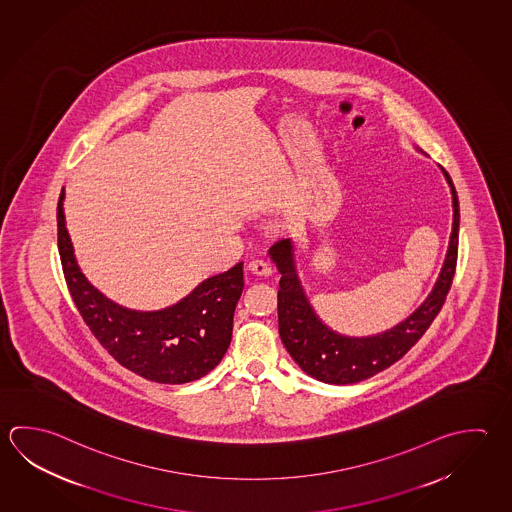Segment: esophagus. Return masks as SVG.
I'll return each mask as SVG.
<instances>
[{"label": "esophagus", "mask_w": 512, "mask_h": 512, "mask_svg": "<svg viewBox=\"0 0 512 512\" xmlns=\"http://www.w3.org/2000/svg\"><path fill=\"white\" fill-rule=\"evenodd\" d=\"M249 270H251L254 276H261V278H267L272 274V267L265 261L254 260L249 263Z\"/></svg>", "instance_id": "obj_1"}]
</instances>
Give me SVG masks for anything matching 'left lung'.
Masks as SVG:
<instances>
[{
    "mask_svg": "<svg viewBox=\"0 0 512 512\" xmlns=\"http://www.w3.org/2000/svg\"><path fill=\"white\" fill-rule=\"evenodd\" d=\"M442 171L453 195V231L446 260L426 301L402 323L382 334L346 337L330 330L316 316L301 287L292 242L279 240L270 247V258L281 274L278 290L279 335L290 357L310 377L328 384H354L370 379L375 373L397 363L402 355L408 354L409 348L419 341L437 317L455 276L460 227L456 189L446 169Z\"/></svg>",
    "mask_w": 512,
    "mask_h": 512,
    "instance_id": "left-lung-1",
    "label": "left lung"
}]
</instances>
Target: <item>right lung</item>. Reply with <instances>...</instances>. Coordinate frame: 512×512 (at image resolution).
<instances>
[{"label": "right lung", "mask_w": 512, "mask_h": 512, "mask_svg": "<svg viewBox=\"0 0 512 512\" xmlns=\"http://www.w3.org/2000/svg\"><path fill=\"white\" fill-rule=\"evenodd\" d=\"M57 202V247L66 285L84 323L117 363L148 381H196L222 361L233 337L234 308L243 292V263L207 278L187 298L157 312L119 307L90 285L75 261Z\"/></svg>", "instance_id": "add662e5"}]
</instances>
